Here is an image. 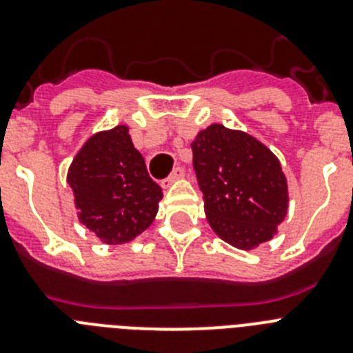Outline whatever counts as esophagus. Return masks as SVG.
Masks as SVG:
<instances>
[{
    "instance_id": "1",
    "label": "esophagus",
    "mask_w": 353,
    "mask_h": 353,
    "mask_svg": "<svg viewBox=\"0 0 353 353\" xmlns=\"http://www.w3.org/2000/svg\"><path fill=\"white\" fill-rule=\"evenodd\" d=\"M182 179H183V170H182V168H174V170L171 171L170 176L162 180L161 185L164 187V189H170V187L173 185L174 182H179V180H182Z\"/></svg>"
}]
</instances>
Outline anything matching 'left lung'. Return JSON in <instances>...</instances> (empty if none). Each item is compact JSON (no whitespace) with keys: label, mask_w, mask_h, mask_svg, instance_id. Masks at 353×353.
I'll return each mask as SVG.
<instances>
[{"label":"left lung","mask_w":353,"mask_h":353,"mask_svg":"<svg viewBox=\"0 0 353 353\" xmlns=\"http://www.w3.org/2000/svg\"><path fill=\"white\" fill-rule=\"evenodd\" d=\"M205 215L221 240L251 251L277 235L288 182L269 146L244 130L212 123L191 143Z\"/></svg>","instance_id":"left-lung-1"}]
</instances>
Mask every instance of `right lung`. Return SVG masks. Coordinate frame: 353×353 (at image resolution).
Here are the masks:
<instances>
[{
	"label": "right lung",
	"mask_w": 353,
	"mask_h": 353,
	"mask_svg": "<svg viewBox=\"0 0 353 353\" xmlns=\"http://www.w3.org/2000/svg\"><path fill=\"white\" fill-rule=\"evenodd\" d=\"M67 183L77 219L108 245L127 244L154 223L162 189L148 176L129 125L99 130L72 159Z\"/></svg>",
	"instance_id": "right-lung-1"
}]
</instances>
